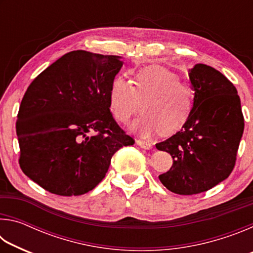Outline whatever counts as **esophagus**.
Returning <instances> with one entry per match:
<instances>
[{"instance_id": "34e87169", "label": "esophagus", "mask_w": 253, "mask_h": 253, "mask_svg": "<svg viewBox=\"0 0 253 253\" xmlns=\"http://www.w3.org/2000/svg\"><path fill=\"white\" fill-rule=\"evenodd\" d=\"M136 143L139 147H142L144 149H151L153 147L152 144H149L148 142H145V140H142V139H138Z\"/></svg>"}]
</instances>
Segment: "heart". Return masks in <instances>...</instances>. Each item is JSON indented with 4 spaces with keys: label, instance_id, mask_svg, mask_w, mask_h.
I'll use <instances>...</instances> for the list:
<instances>
[{
    "label": "heart",
    "instance_id": "1",
    "mask_svg": "<svg viewBox=\"0 0 253 253\" xmlns=\"http://www.w3.org/2000/svg\"><path fill=\"white\" fill-rule=\"evenodd\" d=\"M144 101V114L131 123L130 130L143 138L170 135L185 125L193 109L194 95L175 72L165 67H145L135 75L134 87L116 76L109 89V106L116 121L127 124Z\"/></svg>",
    "mask_w": 253,
    "mask_h": 253
}]
</instances>
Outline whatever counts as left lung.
<instances>
[{"label":"left lung","instance_id":"obj_1","mask_svg":"<svg viewBox=\"0 0 253 253\" xmlns=\"http://www.w3.org/2000/svg\"><path fill=\"white\" fill-rule=\"evenodd\" d=\"M188 78L194 90L191 116L181 130L156 144L173 157L172 168L158 178L179 195L202 193L229 177L245 129L238 91L224 75L198 63Z\"/></svg>","mask_w":253,"mask_h":253}]
</instances>
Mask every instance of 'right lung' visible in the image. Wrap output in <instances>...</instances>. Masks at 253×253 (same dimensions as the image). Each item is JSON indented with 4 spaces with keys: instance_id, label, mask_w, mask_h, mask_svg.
<instances>
[{
    "instance_id": "right-lung-1",
    "label": "right lung",
    "mask_w": 253,
    "mask_h": 253,
    "mask_svg": "<svg viewBox=\"0 0 253 253\" xmlns=\"http://www.w3.org/2000/svg\"><path fill=\"white\" fill-rule=\"evenodd\" d=\"M122 57L68 52L34 79L21 101L16 135L23 173L50 193L83 195L105 177L111 157L135 143L110 113Z\"/></svg>"
}]
</instances>
